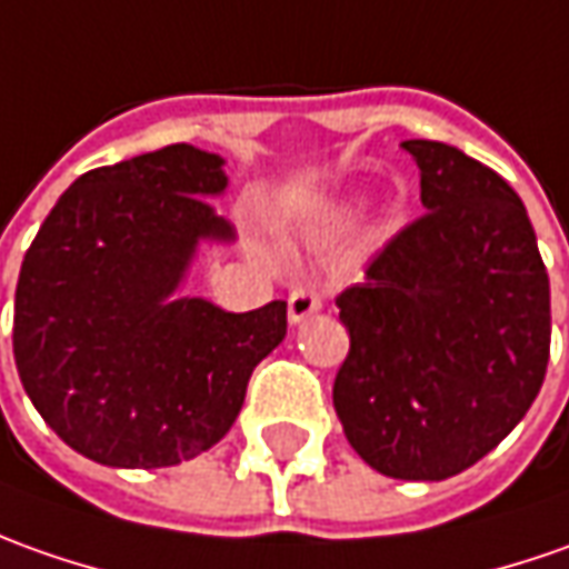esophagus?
I'll return each mask as SVG.
<instances>
[{"label": "esophagus", "mask_w": 569, "mask_h": 569, "mask_svg": "<svg viewBox=\"0 0 569 569\" xmlns=\"http://www.w3.org/2000/svg\"><path fill=\"white\" fill-rule=\"evenodd\" d=\"M322 310V293L316 291L312 284H303V288H293L291 297H288V319L293 326H300L307 316Z\"/></svg>", "instance_id": "obj_1"}]
</instances>
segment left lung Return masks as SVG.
I'll return each instance as SVG.
<instances>
[{
	"mask_svg": "<svg viewBox=\"0 0 569 569\" xmlns=\"http://www.w3.org/2000/svg\"><path fill=\"white\" fill-rule=\"evenodd\" d=\"M429 209L338 293L350 350L335 410L350 448L391 479L438 482L526 417L551 353V288L523 200L438 140H403Z\"/></svg>",
	"mask_w": 569,
	"mask_h": 569,
	"instance_id": "8db88e82",
	"label": "left lung"
}]
</instances>
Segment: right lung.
<instances>
[{"mask_svg":"<svg viewBox=\"0 0 569 569\" xmlns=\"http://www.w3.org/2000/svg\"><path fill=\"white\" fill-rule=\"evenodd\" d=\"M224 159L187 143L80 174L40 224L14 291V366L68 448L174 467L238 419L247 382L288 331V303L224 312L171 297L200 240H234L203 197Z\"/></svg>","mask_w":569,"mask_h":569,"instance_id":"right-lung-1","label":"right lung"}]
</instances>
